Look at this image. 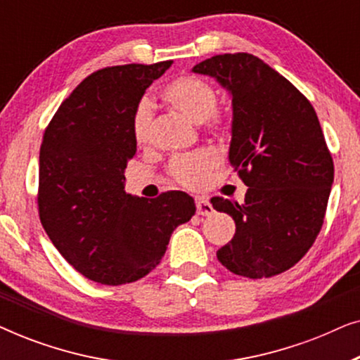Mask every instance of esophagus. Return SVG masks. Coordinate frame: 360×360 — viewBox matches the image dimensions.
Segmentation results:
<instances>
[{
  "label": "esophagus",
  "instance_id": "1",
  "mask_svg": "<svg viewBox=\"0 0 360 360\" xmlns=\"http://www.w3.org/2000/svg\"><path fill=\"white\" fill-rule=\"evenodd\" d=\"M213 206H211L210 200L205 198V196H198L196 198V213L201 214V216H210L213 214Z\"/></svg>",
  "mask_w": 360,
  "mask_h": 360
}]
</instances>
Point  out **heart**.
Returning a JSON list of instances; mask_svg holds the SVG:
<instances>
[{
    "mask_svg": "<svg viewBox=\"0 0 360 360\" xmlns=\"http://www.w3.org/2000/svg\"><path fill=\"white\" fill-rule=\"evenodd\" d=\"M162 96L172 108L185 115L195 124H203L208 121L213 131H223L224 120L216 111L218 95L216 90L205 82L203 78L195 75H181L170 83H167ZM152 127V105L144 98L137 103L134 116H132V136L137 146H146L150 139ZM218 164L213 152L198 150L193 154L176 157L170 165V174L180 185L186 188H201L210 179L211 170Z\"/></svg>",
    "mask_w": 360,
    "mask_h": 360,
    "instance_id": "b5f03b06",
    "label": "heart"
}]
</instances>
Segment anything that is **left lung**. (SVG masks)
Listing matches in <instances>:
<instances>
[{"label": "left lung", "instance_id": "left-lung-1", "mask_svg": "<svg viewBox=\"0 0 360 360\" xmlns=\"http://www.w3.org/2000/svg\"><path fill=\"white\" fill-rule=\"evenodd\" d=\"M191 72L233 100L229 162L249 186L244 203L211 198L236 234L216 255L226 269L267 278L293 267L319 234L334 180L333 157L311 103L252 53H223Z\"/></svg>", "mask_w": 360, "mask_h": 360}]
</instances>
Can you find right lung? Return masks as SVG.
Here are the masks:
<instances>
[{
    "mask_svg": "<svg viewBox=\"0 0 360 360\" xmlns=\"http://www.w3.org/2000/svg\"><path fill=\"white\" fill-rule=\"evenodd\" d=\"M172 60L101 68L62 103L39 155V216L77 272L103 285L136 282L164 257L176 226L195 214L185 191L147 200L126 193L136 154L132 116Z\"/></svg>",
    "mask_w": 360,
    "mask_h": 360,
    "instance_id": "obj_1",
    "label": "right lung"
}]
</instances>
